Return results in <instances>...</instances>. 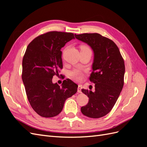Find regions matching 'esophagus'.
I'll return each mask as SVG.
<instances>
[{"mask_svg": "<svg viewBox=\"0 0 147 147\" xmlns=\"http://www.w3.org/2000/svg\"><path fill=\"white\" fill-rule=\"evenodd\" d=\"M81 89H82V86L81 85H78V92L79 93H81Z\"/></svg>", "mask_w": 147, "mask_h": 147, "instance_id": "esophagus-1", "label": "esophagus"}]
</instances>
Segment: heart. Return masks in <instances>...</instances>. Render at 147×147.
Segmentation results:
<instances>
[{"instance_id": "b5f03b06", "label": "heart", "mask_w": 147, "mask_h": 147, "mask_svg": "<svg viewBox=\"0 0 147 147\" xmlns=\"http://www.w3.org/2000/svg\"><path fill=\"white\" fill-rule=\"evenodd\" d=\"M81 50H86V49H90V47L86 46V45H81L80 46ZM83 73H82L81 70L80 68H74L73 70H71L69 72V76L73 80L79 81L82 79L83 77Z\"/></svg>"}]
</instances>
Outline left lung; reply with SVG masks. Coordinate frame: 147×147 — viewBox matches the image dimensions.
Wrapping results in <instances>:
<instances>
[{
    "label": "left lung",
    "instance_id": "1",
    "mask_svg": "<svg viewBox=\"0 0 147 147\" xmlns=\"http://www.w3.org/2000/svg\"><path fill=\"white\" fill-rule=\"evenodd\" d=\"M75 37L88 44L94 53L90 80L94 83L95 91L81 90L89 98L81 113L92 118L103 117L113 108L123 87L124 60L116 44L100 34L84 33Z\"/></svg>",
    "mask_w": 147,
    "mask_h": 147
}]
</instances>
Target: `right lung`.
I'll return each mask as SVG.
<instances>
[{"instance_id":"right-lung-1","label":"right lung","mask_w":147,"mask_h":147,"mask_svg":"<svg viewBox=\"0 0 147 147\" xmlns=\"http://www.w3.org/2000/svg\"><path fill=\"white\" fill-rule=\"evenodd\" d=\"M73 39V33L51 31L36 37L27 47L22 79L29 103L40 117L59 115L65 101L77 92L78 85L69 79L61 86L52 81L63 68L61 49Z\"/></svg>"}]
</instances>
